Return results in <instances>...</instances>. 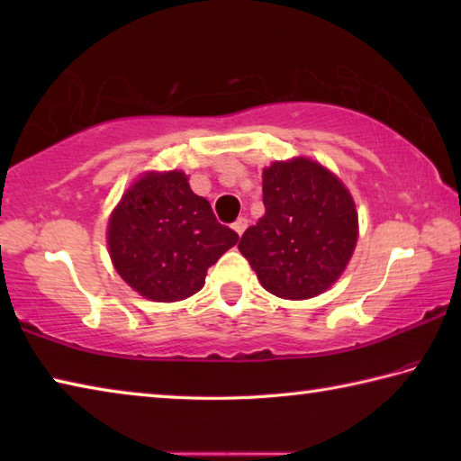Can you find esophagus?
I'll use <instances>...</instances> for the list:
<instances>
[{
	"instance_id": "obj_1",
	"label": "esophagus",
	"mask_w": 461,
	"mask_h": 461,
	"mask_svg": "<svg viewBox=\"0 0 461 461\" xmlns=\"http://www.w3.org/2000/svg\"><path fill=\"white\" fill-rule=\"evenodd\" d=\"M231 228H233V231L238 233V236H241V233H244L246 228H248V220H246V217H240V220H238L236 223H233Z\"/></svg>"
}]
</instances>
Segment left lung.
<instances>
[{"label":"left lung","mask_w":461,"mask_h":461,"mask_svg":"<svg viewBox=\"0 0 461 461\" xmlns=\"http://www.w3.org/2000/svg\"><path fill=\"white\" fill-rule=\"evenodd\" d=\"M262 193L267 213L238 244L260 285L288 301L330 291L346 272L360 236L352 193L307 156L264 168Z\"/></svg>","instance_id":"1"}]
</instances>
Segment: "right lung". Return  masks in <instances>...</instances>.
<instances>
[{"mask_svg": "<svg viewBox=\"0 0 461 461\" xmlns=\"http://www.w3.org/2000/svg\"><path fill=\"white\" fill-rule=\"evenodd\" d=\"M238 244L183 170H146L123 191L107 220V249L131 291L154 303L199 293L209 267Z\"/></svg>", "mask_w": 461, "mask_h": 461, "instance_id": "1", "label": "right lung"}]
</instances>
